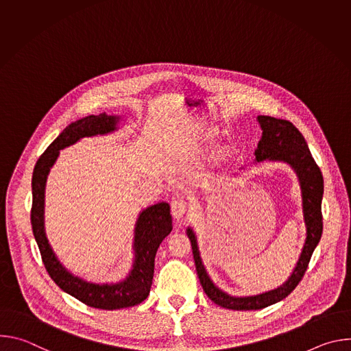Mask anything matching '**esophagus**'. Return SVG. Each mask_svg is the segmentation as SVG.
<instances>
[{
	"label": "esophagus",
	"instance_id": "1",
	"mask_svg": "<svg viewBox=\"0 0 351 351\" xmlns=\"http://www.w3.org/2000/svg\"><path fill=\"white\" fill-rule=\"evenodd\" d=\"M186 210H187V203L182 197H178L173 199L171 204V211L176 219H180L186 214Z\"/></svg>",
	"mask_w": 351,
	"mask_h": 351
}]
</instances>
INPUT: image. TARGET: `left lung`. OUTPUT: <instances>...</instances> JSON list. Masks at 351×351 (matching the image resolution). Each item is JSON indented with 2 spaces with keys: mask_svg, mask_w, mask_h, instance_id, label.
Here are the masks:
<instances>
[{
  "mask_svg": "<svg viewBox=\"0 0 351 351\" xmlns=\"http://www.w3.org/2000/svg\"><path fill=\"white\" fill-rule=\"evenodd\" d=\"M258 122L263 129V137L258 141L256 149V161H283L287 162L295 171L300 180V186H302L303 213L307 226V239L303 247L302 256H300L291 276L283 286L258 295L232 297L221 291L208 278L202 263V258H199L195 234L190 228L187 229V236L191 243L197 275L206 294L215 304L228 310L237 311L261 310L287 297L295 289V286L302 282L308 268L311 256L322 234L321 203L324 194V178L319 167L317 165L310 153L303 134L298 132V129L291 122L285 119L260 115Z\"/></svg>",
  "mask_w": 351,
  "mask_h": 351,
  "instance_id": "1",
  "label": "left lung"
}]
</instances>
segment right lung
I'll return each instance as SVG.
<instances>
[{
	"mask_svg": "<svg viewBox=\"0 0 351 351\" xmlns=\"http://www.w3.org/2000/svg\"><path fill=\"white\" fill-rule=\"evenodd\" d=\"M119 118L107 115H90L71 123L40 156L32 178L30 222L37 241L43 264L51 279L68 294L88 307L99 310H119L140 304L147 298L154 276V260L161 241L172 230L171 208L158 203L144 210L134 230V264L129 276L118 285H95L69 274L57 260L44 232V189L47 175L60 154V149L76 143L86 136L106 134L117 129Z\"/></svg>",
	"mask_w": 351,
	"mask_h": 351,
	"instance_id": "right-lung-1",
	"label": "right lung"
}]
</instances>
